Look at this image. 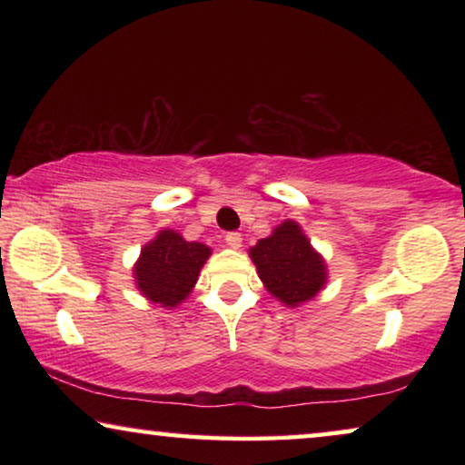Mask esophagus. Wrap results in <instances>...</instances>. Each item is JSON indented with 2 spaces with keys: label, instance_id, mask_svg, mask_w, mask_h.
<instances>
[{
  "label": "esophagus",
  "instance_id": "1",
  "mask_svg": "<svg viewBox=\"0 0 465 465\" xmlns=\"http://www.w3.org/2000/svg\"><path fill=\"white\" fill-rule=\"evenodd\" d=\"M226 245L232 247V250H239L241 243H243V239H241V232H226Z\"/></svg>",
  "mask_w": 465,
  "mask_h": 465
}]
</instances>
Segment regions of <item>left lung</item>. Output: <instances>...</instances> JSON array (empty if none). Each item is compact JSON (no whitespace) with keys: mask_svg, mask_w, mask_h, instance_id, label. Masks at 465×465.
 Masks as SVG:
<instances>
[{"mask_svg":"<svg viewBox=\"0 0 465 465\" xmlns=\"http://www.w3.org/2000/svg\"><path fill=\"white\" fill-rule=\"evenodd\" d=\"M250 258L264 288L285 307L311 301L326 285V262L294 220L282 222L271 237L250 247Z\"/></svg>","mask_w":465,"mask_h":465,"instance_id":"8db88e82","label":"left lung"}]
</instances>
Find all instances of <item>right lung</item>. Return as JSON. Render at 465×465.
Instances as JSON below:
<instances>
[{
  "instance_id": "1",
  "label": "right lung",
  "mask_w": 465,
  "mask_h": 465,
  "mask_svg": "<svg viewBox=\"0 0 465 465\" xmlns=\"http://www.w3.org/2000/svg\"><path fill=\"white\" fill-rule=\"evenodd\" d=\"M209 256L212 250L207 245L186 241L180 232L164 228L142 247L133 266L137 290L150 302L173 309L193 292Z\"/></svg>"
}]
</instances>
